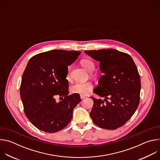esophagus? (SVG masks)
<instances>
[{
	"mask_svg": "<svg viewBox=\"0 0 160 160\" xmlns=\"http://www.w3.org/2000/svg\"><path fill=\"white\" fill-rule=\"evenodd\" d=\"M80 98H81V99H84L86 98V96H83V95H81V96H80Z\"/></svg>",
	"mask_w": 160,
	"mask_h": 160,
	"instance_id": "obj_1",
	"label": "esophagus"
}]
</instances>
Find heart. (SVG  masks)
Returning <instances> with one entry per match:
<instances>
[{
  "label": "heart",
  "mask_w": 160,
  "mask_h": 160,
  "mask_svg": "<svg viewBox=\"0 0 160 160\" xmlns=\"http://www.w3.org/2000/svg\"><path fill=\"white\" fill-rule=\"evenodd\" d=\"M81 65L88 72H92L95 69L94 62L89 59H83L81 61ZM70 66H68V75L67 78H69V72L70 70ZM92 88V84L90 82H76L70 87L71 92L73 94L87 95Z\"/></svg>",
  "instance_id": "1"
}]
</instances>
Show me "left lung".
I'll use <instances>...</instances> for the list:
<instances>
[{
  "label": "left lung",
  "instance_id": "left-lung-1",
  "mask_svg": "<svg viewBox=\"0 0 160 160\" xmlns=\"http://www.w3.org/2000/svg\"><path fill=\"white\" fill-rule=\"evenodd\" d=\"M84 52L99 61L103 73L94 92L104 99L91 98L94 104L90 117L101 128L117 129L132 117L139 106L141 84L138 68L129 54L116 49Z\"/></svg>",
  "mask_w": 160,
  "mask_h": 160
}]
</instances>
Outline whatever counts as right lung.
<instances>
[{"label":"right lung","instance_id":"1","mask_svg":"<svg viewBox=\"0 0 160 160\" xmlns=\"http://www.w3.org/2000/svg\"><path fill=\"white\" fill-rule=\"evenodd\" d=\"M81 52L52 50L38 54L28 61L22 74L20 96L24 111L30 122L40 130L53 133L70 122L73 111L81 101L79 94L68 95V66L78 58ZM61 66L67 68L62 77ZM62 98L57 103L55 97Z\"/></svg>","mask_w":160,"mask_h":160}]
</instances>
